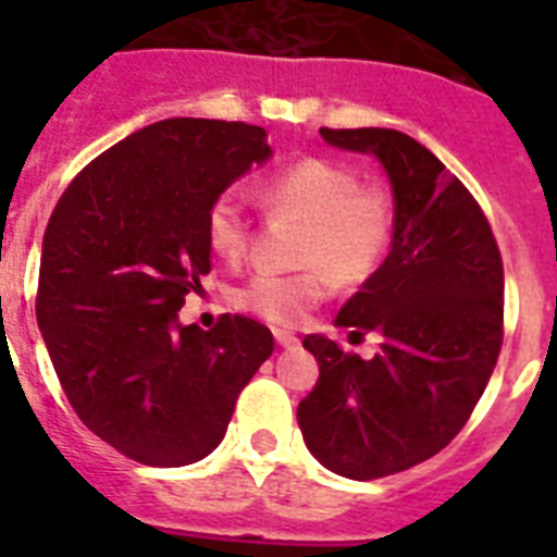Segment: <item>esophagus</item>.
<instances>
[{"label":"esophagus","instance_id":"1","mask_svg":"<svg viewBox=\"0 0 557 557\" xmlns=\"http://www.w3.org/2000/svg\"><path fill=\"white\" fill-rule=\"evenodd\" d=\"M274 341H277L280 347H295L297 344V338L288 330H274Z\"/></svg>","mask_w":557,"mask_h":557}]
</instances>
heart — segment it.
<instances>
[{
	"mask_svg": "<svg viewBox=\"0 0 557 557\" xmlns=\"http://www.w3.org/2000/svg\"><path fill=\"white\" fill-rule=\"evenodd\" d=\"M262 199L274 210H288L306 222L300 243V274L262 271L234 292V304L271 323H297L306 312L332 295L335 278L361 283L379 269L393 234L389 199L375 187H358L344 164L304 159L280 170L262 185ZM251 222L239 193L227 190L213 199L205 219L210 251L236 262L248 248Z\"/></svg>",
	"mask_w": 557,
	"mask_h": 557,
	"instance_id": "b5f03b06",
	"label": "heart"
}]
</instances>
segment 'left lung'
I'll use <instances>...</instances> for the list:
<instances>
[{"mask_svg":"<svg viewBox=\"0 0 557 557\" xmlns=\"http://www.w3.org/2000/svg\"><path fill=\"white\" fill-rule=\"evenodd\" d=\"M321 138L379 161L393 239L335 318L352 338L379 332V352L364 361L306 335L321 379L297 424L323 468L375 480L440 454L483 396L503 344V260L474 196L410 135L364 126Z\"/></svg>","mask_w":557,"mask_h":557,"instance_id":"8db88e82","label":"left lung"}]
</instances>
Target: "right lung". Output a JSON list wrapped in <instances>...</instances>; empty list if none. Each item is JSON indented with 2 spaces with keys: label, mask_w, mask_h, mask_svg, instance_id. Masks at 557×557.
Wrapping results in <instances>:
<instances>
[{
  "label": "right lung",
  "mask_w": 557,
  "mask_h": 557,
  "mask_svg": "<svg viewBox=\"0 0 557 557\" xmlns=\"http://www.w3.org/2000/svg\"><path fill=\"white\" fill-rule=\"evenodd\" d=\"M265 138L205 117L144 126L91 161L48 219L39 332L74 413L135 462L208 457L274 352L271 332L243 314L210 332L178 321L210 271V205L271 159Z\"/></svg>",
  "instance_id": "add662e5"
}]
</instances>
